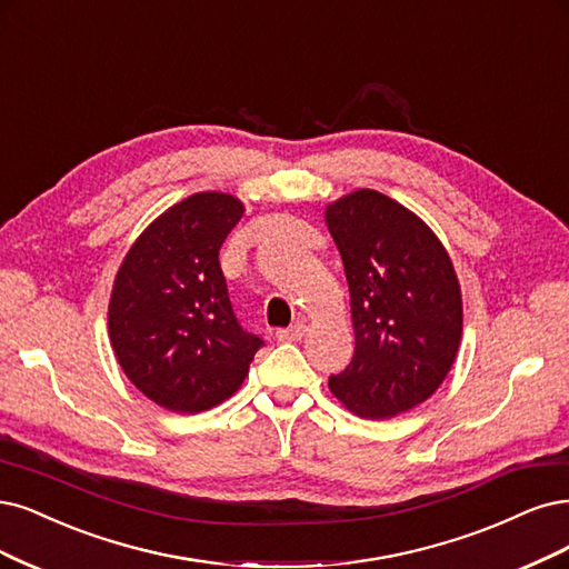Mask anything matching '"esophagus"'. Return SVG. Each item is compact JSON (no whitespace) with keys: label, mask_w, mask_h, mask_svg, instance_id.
<instances>
[{"label":"esophagus","mask_w":569,"mask_h":569,"mask_svg":"<svg viewBox=\"0 0 569 569\" xmlns=\"http://www.w3.org/2000/svg\"><path fill=\"white\" fill-rule=\"evenodd\" d=\"M303 335H306V325L303 322H297V325H291V327H287V329H278V341H301L303 339Z\"/></svg>","instance_id":"obj_1"}]
</instances>
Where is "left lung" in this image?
I'll return each instance as SVG.
<instances>
[{
  "instance_id": "8db88e82",
  "label": "left lung",
  "mask_w": 569,
  "mask_h": 569,
  "mask_svg": "<svg viewBox=\"0 0 569 569\" xmlns=\"http://www.w3.org/2000/svg\"><path fill=\"white\" fill-rule=\"evenodd\" d=\"M343 259L356 352L329 388L362 419H390L436 393L461 341V289L449 253L417 213L377 190L329 204Z\"/></svg>"
}]
</instances>
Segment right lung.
Listing matches in <instances>:
<instances>
[{
    "instance_id": "obj_1",
    "label": "right lung",
    "mask_w": 569,
    "mask_h": 569,
    "mask_svg": "<svg viewBox=\"0 0 569 569\" xmlns=\"http://www.w3.org/2000/svg\"><path fill=\"white\" fill-rule=\"evenodd\" d=\"M244 207L198 192L167 209L117 270L108 329L117 362L146 398L179 415L238 390L263 341L232 312L219 251Z\"/></svg>"
}]
</instances>
